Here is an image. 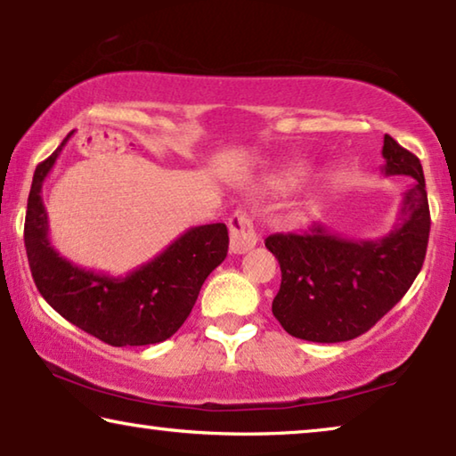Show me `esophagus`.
Instances as JSON below:
<instances>
[{"instance_id": "esophagus-1", "label": "esophagus", "mask_w": 456, "mask_h": 456, "mask_svg": "<svg viewBox=\"0 0 456 456\" xmlns=\"http://www.w3.org/2000/svg\"><path fill=\"white\" fill-rule=\"evenodd\" d=\"M257 245V232H255L253 220L247 211H236L230 217V251L242 255Z\"/></svg>"}]
</instances>
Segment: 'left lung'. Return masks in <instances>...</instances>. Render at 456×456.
<instances>
[{
    "label": "left lung",
    "mask_w": 456,
    "mask_h": 456,
    "mask_svg": "<svg viewBox=\"0 0 456 456\" xmlns=\"http://www.w3.org/2000/svg\"><path fill=\"white\" fill-rule=\"evenodd\" d=\"M382 155L386 176L413 178L388 234L354 240L314 224L303 234L265 239L282 272L272 314L295 338L328 345L357 338L401 301L421 272L429 239L423 167L388 134Z\"/></svg>",
    "instance_id": "left-lung-1"
}]
</instances>
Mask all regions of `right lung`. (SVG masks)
I'll return each mask as SVG.
<instances>
[{
	"mask_svg": "<svg viewBox=\"0 0 456 456\" xmlns=\"http://www.w3.org/2000/svg\"><path fill=\"white\" fill-rule=\"evenodd\" d=\"M70 136L72 133L37 166L30 186L24 247L37 289L61 317L111 346L164 342L178 332L203 282L226 259V224L189 228L158 257L126 276L74 265L49 240L47 211L41 199L43 183Z\"/></svg>",
	"mask_w": 456,
	"mask_h": 456,
	"instance_id": "1",
	"label": "right lung"
}]
</instances>
